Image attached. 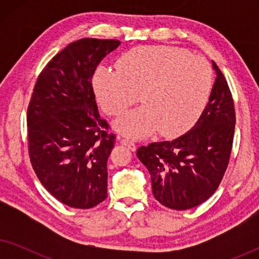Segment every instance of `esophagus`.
Listing matches in <instances>:
<instances>
[{
	"label": "esophagus",
	"mask_w": 259,
	"mask_h": 259,
	"mask_svg": "<svg viewBox=\"0 0 259 259\" xmlns=\"http://www.w3.org/2000/svg\"><path fill=\"white\" fill-rule=\"evenodd\" d=\"M122 145H125V146L128 148V150H131L132 152H134L137 150V145L133 143V141H131L128 139H121V141H120Z\"/></svg>",
	"instance_id": "34e87169"
}]
</instances>
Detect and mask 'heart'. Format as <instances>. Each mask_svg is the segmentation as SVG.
<instances>
[{
    "label": "heart",
    "instance_id": "heart-1",
    "mask_svg": "<svg viewBox=\"0 0 259 259\" xmlns=\"http://www.w3.org/2000/svg\"><path fill=\"white\" fill-rule=\"evenodd\" d=\"M116 70L99 68L93 86L109 115H120L139 100L140 108L115 122L123 136L141 138L159 130L165 137L190 128L207 104L212 69L206 60L168 46H140L123 53Z\"/></svg>",
    "mask_w": 259,
    "mask_h": 259
}]
</instances>
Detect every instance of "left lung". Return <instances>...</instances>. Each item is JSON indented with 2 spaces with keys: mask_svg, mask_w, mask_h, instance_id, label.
Instances as JSON below:
<instances>
[{
  "mask_svg": "<svg viewBox=\"0 0 259 259\" xmlns=\"http://www.w3.org/2000/svg\"><path fill=\"white\" fill-rule=\"evenodd\" d=\"M217 77L210 99L192 128L172 141L138 148L151 175L155 199L173 210L204 203L218 189L231 154L236 114L229 84L212 61Z\"/></svg>",
  "mask_w": 259,
  "mask_h": 259,
  "instance_id": "left-lung-1",
  "label": "left lung"
}]
</instances>
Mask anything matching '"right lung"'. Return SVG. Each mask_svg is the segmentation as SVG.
I'll use <instances>...</instances> for the list:
<instances>
[{"mask_svg":"<svg viewBox=\"0 0 259 259\" xmlns=\"http://www.w3.org/2000/svg\"><path fill=\"white\" fill-rule=\"evenodd\" d=\"M118 40L84 37L47 63L27 113L31 166L45 189L74 208L107 197V160L115 136L101 119L92 86L94 72Z\"/></svg>","mask_w":259,"mask_h":259,"instance_id":"1","label":"right lung"}]
</instances>
